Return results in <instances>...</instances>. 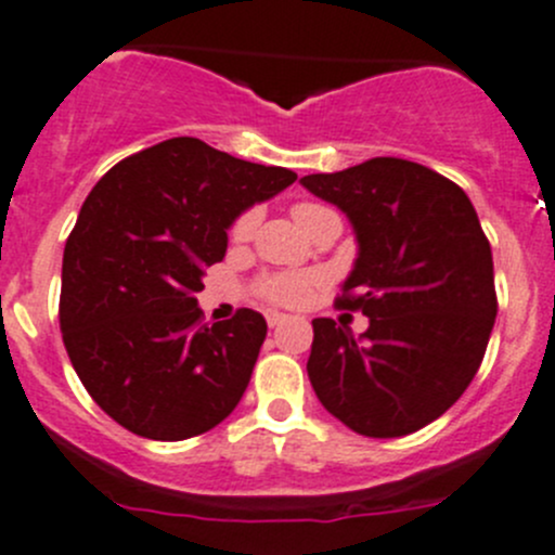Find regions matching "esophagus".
<instances>
[{
  "instance_id": "34e87169",
  "label": "esophagus",
  "mask_w": 555,
  "mask_h": 555,
  "mask_svg": "<svg viewBox=\"0 0 555 555\" xmlns=\"http://www.w3.org/2000/svg\"><path fill=\"white\" fill-rule=\"evenodd\" d=\"M284 313H279V311H273V308H268L266 311V322H268V326H279V324H284Z\"/></svg>"
}]
</instances>
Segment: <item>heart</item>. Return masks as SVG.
Segmentation results:
<instances>
[{
  "label": "heart",
  "mask_w": 555,
  "mask_h": 555,
  "mask_svg": "<svg viewBox=\"0 0 555 555\" xmlns=\"http://www.w3.org/2000/svg\"><path fill=\"white\" fill-rule=\"evenodd\" d=\"M322 209H326V207H319V204H308V202L295 204L293 218L297 220V225H300V229H306L308 220H311L317 212H322ZM255 223H258V215H255L253 209L244 215H238L236 223H233V229H231L233 242H247V238L253 236ZM313 284H317V279L302 276V273H273V276L262 279L260 293H262V297H268V300L282 302V306H297V302H302L308 295H311Z\"/></svg>",
  "instance_id": "heart-1"
}]
</instances>
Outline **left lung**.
<instances>
[{"mask_svg":"<svg viewBox=\"0 0 555 555\" xmlns=\"http://www.w3.org/2000/svg\"><path fill=\"white\" fill-rule=\"evenodd\" d=\"M300 183L351 220L359 255L337 306L313 319L308 380L330 415L372 439L415 434L463 396L498 317L492 247L465 191L417 162L377 156Z\"/></svg>","mask_w":555,"mask_h":555,"instance_id":"left-lung-1","label":"left lung"}]
</instances>
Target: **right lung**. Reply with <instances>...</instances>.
Masks as SVG:
<instances>
[{
  "label": "right lung",
  "instance_id": "right-lung-1",
  "mask_svg": "<svg viewBox=\"0 0 555 555\" xmlns=\"http://www.w3.org/2000/svg\"><path fill=\"white\" fill-rule=\"evenodd\" d=\"M199 138H172L114 165L90 191L63 253V346L95 404L132 434H207L247 390L266 319L238 308L204 324L196 293L233 220L293 185Z\"/></svg>",
  "mask_w": 555,
  "mask_h": 555
}]
</instances>
